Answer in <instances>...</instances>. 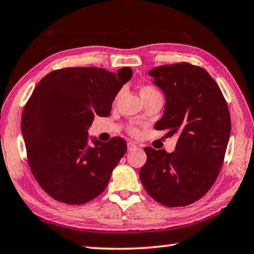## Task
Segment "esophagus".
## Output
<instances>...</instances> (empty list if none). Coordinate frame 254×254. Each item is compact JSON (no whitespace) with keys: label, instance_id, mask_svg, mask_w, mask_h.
I'll return each mask as SVG.
<instances>
[{"label":"esophagus","instance_id":"esophagus-1","mask_svg":"<svg viewBox=\"0 0 254 254\" xmlns=\"http://www.w3.org/2000/svg\"><path fill=\"white\" fill-rule=\"evenodd\" d=\"M136 147H137V145H136L135 143H133V142H128V143H127V150H128V151L135 150Z\"/></svg>","mask_w":254,"mask_h":254}]
</instances>
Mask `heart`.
Segmentation results:
<instances>
[{"label":"heart","mask_w":254,"mask_h":254,"mask_svg":"<svg viewBox=\"0 0 254 254\" xmlns=\"http://www.w3.org/2000/svg\"><path fill=\"white\" fill-rule=\"evenodd\" d=\"M154 92H157V90L155 88H153V87H151V86H143L141 89H140V93H141V97L142 98H145L146 96H148V94H151V93H154ZM131 132L133 133V134H137L138 133V131L136 130V128H132L131 130Z\"/></svg>","instance_id":"heart-1"}]
</instances>
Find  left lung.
<instances>
[{
	"instance_id": "left-lung-1",
	"label": "left lung",
	"mask_w": 254,
	"mask_h": 254,
	"mask_svg": "<svg viewBox=\"0 0 254 254\" xmlns=\"http://www.w3.org/2000/svg\"><path fill=\"white\" fill-rule=\"evenodd\" d=\"M153 83L165 94V109L156 130L178 134L175 152L145 147L140 178L153 199L183 207L210 190L222 166L231 132L228 104L205 69L188 63L153 68Z\"/></svg>"
}]
</instances>
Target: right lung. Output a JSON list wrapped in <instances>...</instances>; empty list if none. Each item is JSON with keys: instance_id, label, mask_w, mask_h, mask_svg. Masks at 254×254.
Segmentation results:
<instances>
[{"instance_id": "1", "label": "right lung", "mask_w": 254, "mask_h": 254, "mask_svg": "<svg viewBox=\"0 0 254 254\" xmlns=\"http://www.w3.org/2000/svg\"><path fill=\"white\" fill-rule=\"evenodd\" d=\"M132 69L118 73L96 67H73L46 74L22 114V133L34 177L49 196L81 205L106 190L112 171L127 152L121 137L100 142L88 130L96 116L109 117L112 102Z\"/></svg>"}]
</instances>
